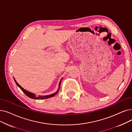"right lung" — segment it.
<instances>
[{"label":"right lung","mask_w":132,"mask_h":132,"mask_svg":"<svg viewBox=\"0 0 132 132\" xmlns=\"http://www.w3.org/2000/svg\"><path fill=\"white\" fill-rule=\"evenodd\" d=\"M14 78V81H15V84H16V85L18 86L21 89V90H22V92H24L28 97H29V98H31V99H47V98H51V97H53V96H55L57 93H58V92H59V89H60V87L61 81V80H62V79H61L59 83V87H58V90H57V91L56 92H55V93H53V94H52L48 95H45V96L39 95L38 96H37L35 94L32 93H31V92H28V91H27V90H26V89H25L24 88H22V87L21 86H20V85L18 84V83L16 82V81L15 80V79H14V78Z\"/></svg>","instance_id":"add662e5"}]
</instances>
